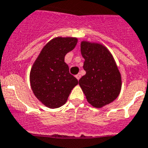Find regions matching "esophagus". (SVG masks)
<instances>
[{
  "mask_svg": "<svg viewBox=\"0 0 148 148\" xmlns=\"http://www.w3.org/2000/svg\"><path fill=\"white\" fill-rule=\"evenodd\" d=\"M75 77H76V79H80V77H81V75L80 74H77V75H75Z\"/></svg>",
  "mask_w": 148,
  "mask_h": 148,
  "instance_id": "34e87169",
  "label": "esophagus"
}]
</instances>
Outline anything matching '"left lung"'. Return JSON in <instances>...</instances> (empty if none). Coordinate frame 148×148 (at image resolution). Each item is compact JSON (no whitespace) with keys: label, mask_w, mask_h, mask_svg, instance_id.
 <instances>
[{"label":"left lung","mask_w":148,"mask_h":148,"mask_svg":"<svg viewBox=\"0 0 148 148\" xmlns=\"http://www.w3.org/2000/svg\"><path fill=\"white\" fill-rule=\"evenodd\" d=\"M80 47L86 74L79 84L87 101L94 107L101 108L113 101L120 93V73L105 47L86 41H83Z\"/></svg>","instance_id":"8db88e82"}]
</instances>
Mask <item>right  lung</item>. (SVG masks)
I'll return each instance as SVG.
<instances>
[{
    "mask_svg": "<svg viewBox=\"0 0 148 148\" xmlns=\"http://www.w3.org/2000/svg\"><path fill=\"white\" fill-rule=\"evenodd\" d=\"M77 39L57 37L44 46L30 72L33 94L51 108L62 106L78 79L69 73L65 56L76 45Z\"/></svg>",
    "mask_w": 148,
    "mask_h": 148,
    "instance_id": "1",
    "label": "right lung"
}]
</instances>
